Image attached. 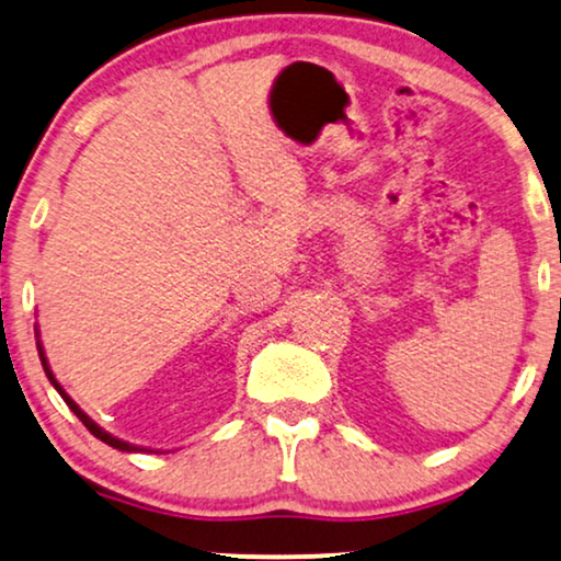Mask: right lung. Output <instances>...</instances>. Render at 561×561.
Masks as SVG:
<instances>
[{"label":"right lung","instance_id":"obj_1","mask_svg":"<svg viewBox=\"0 0 561 561\" xmlns=\"http://www.w3.org/2000/svg\"><path fill=\"white\" fill-rule=\"evenodd\" d=\"M38 337V335H36ZM38 356H41V364H44V371H46V377H48V382H51L54 387H57V392L61 398H65V403L69 405V411L75 413V416H78L82 424H85V428L90 434H93V437H99L101 442H106V445H112L114 449H122V453H135V449H140V447H135V445H129V442H122V439H116V437H112V434L108 432H103V428L95 424L93 419H88V413H82V408L75 403L72 398L67 396L65 390H61V385L57 382V379H54V375H51V369H48V362H46V356H44V348H41V343H38Z\"/></svg>","mask_w":561,"mask_h":561}]
</instances>
